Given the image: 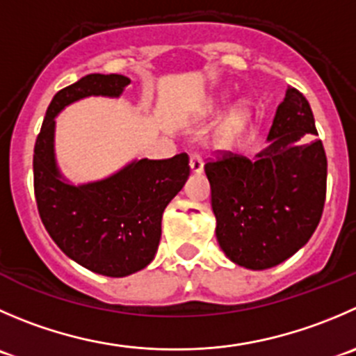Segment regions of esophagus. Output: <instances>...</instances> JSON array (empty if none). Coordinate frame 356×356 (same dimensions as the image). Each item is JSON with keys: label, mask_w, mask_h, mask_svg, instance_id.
Wrapping results in <instances>:
<instances>
[{"label": "esophagus", "mask_w": 356, "mask_h": 356, "mask_svg": "<svg viewBox=\"0 0 356 356\" xmlns=\"http://www.w3.org/2000/svg\"><path fill=\"white\" fill-rule=\"evenodd\" d=\"M189 167H191V172L195 174H200L203 170V160L200 154H191V160H189Z\"/></svg>", "instance_id": "esophagus-1"}]
</instances>
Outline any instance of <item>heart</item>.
Instances as JSON below:
<instances>
[{
  "instance_id": "1",
  "label": "heart",
  "mask_w": 356,
  "mask_h": 356,
  "mask_svg": "<svg viewBox=\"0 0 356 356\" xmlns=\"http://www.w3.org/2000/svg\"><path fill=\"white\" fill-rule=\"evenodd\" d=\"M248 122H250V111L247 106H236L231 109L222 122L219 123L213 136V144L220 149H231L236 146L238 140L241 139L243 132L247 130Z\"/></svg>"
}]
</instances>
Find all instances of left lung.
<instances>
[{
    "label": "left lung",
    "mask_w": 356,
    "mask_h": 356,
    "mask_svg": "<svg viewBox=\"0 0 356 356\" xmlns=\"http://www.w3.org/2000/svg\"><path fill=\"white\" fill-rule=\"evenodd\" d=\"M309 102L289 86L254 160L224 153L205 163L216 236L227 259L268 270L308 243L323 212L327 156Z\"/></svg>",
    "instance_id": "8db88e82"
}]
</instances>
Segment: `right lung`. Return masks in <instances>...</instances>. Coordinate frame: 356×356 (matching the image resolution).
<instances>
[{
  "instance_id": "1",
  "label": "right lung",
  "mask_w": 356,
  "mask_h": 356,
  "mask_svg": "<svg viewBox=\"0 0 356 356\" xmlns=\"http://www.w3.org/2000/svg\"><path fill=\"white\" fill-rule=\"evenodd\" d=\"M130 78L86 74L55 94L34 144V195L44 229L86 270L122 278L144 270L161 238L165 207L186 184V153L168 160H134L102 181L74 186L55 161V116L79 99L120 97Z\"/></svg>"
}]
</instances>
